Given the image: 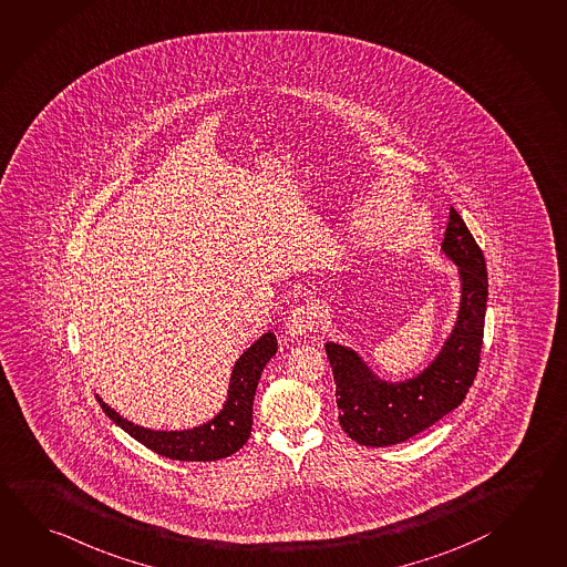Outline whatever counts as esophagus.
Masks as SVG:
<instances>
[{"mask_svg": "<svg viewBox=\"0 0 567 567\" xmlns=\"http://www.w3.org/2000/svg\"><path fill=\"white\" fill-rule=\"evenodd\" d=\"M313 320H316V308L313 306H309V303L298 306V308L289 313L288 320H286L289 336H303V333H308L311 330V326H313Z\"/></svg>", "mask_w": 567, "mask_h": 567, "instance_id": "obj_1", "label": "esophagus"}]
</instances>
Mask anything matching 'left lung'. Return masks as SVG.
I'll list each match as a JSON object with an SVG mask.
<instances>
[{
	"instance_id": "8db88e82",
	"label": "left lung",
	"mask_w": 567,
	"mask_h": 567,
	"mask_svg": "<svg viewBox=\"0 0 567 567\" xmlns=\"http://www.w3.org/2000/svg\"><path fill=\"white\" fill-rule=\"evenodd\" d=\"M442 251L457 266L462 299L452 333L427 368L408 380H381L358 351L336 341L326 343L341 430L360 445L385 447L410 440L453 412L474 383L484 343L487 268L482 249L453 207Z\"/></svg>"
}]
</instances>
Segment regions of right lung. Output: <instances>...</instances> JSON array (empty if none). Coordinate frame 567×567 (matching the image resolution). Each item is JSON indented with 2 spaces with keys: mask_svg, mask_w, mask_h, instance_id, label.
Returning <instances> with one entry per match:
<instances>
[{
  "mask_svg": "<svg viewBox=\"0 0 567 567\" xmlns=\"http://www.w3.org/2000/svg\"><path fill=\"white\" fill-rule=\"evenodd\" d=\"M278 351L276 336L268 331L259 340L247 348L239 360L236 361L226 403L209 422L202 423L192 430L179 432H157L150 427H142L127 422L120 413L112 410L107 403L97 395L105 415L117 423L125 433L134 440L144 443L152 452L159 453L169 460L179 462H216L236 453L244 447L249 433H251V412H254V395L258 390L259 375Z\"/></svg>",
  "mask_w": 567,
  "mask_h": 567,
  "instance_id": "add662e5",
  "label": "right lung"
}]
</instances>
